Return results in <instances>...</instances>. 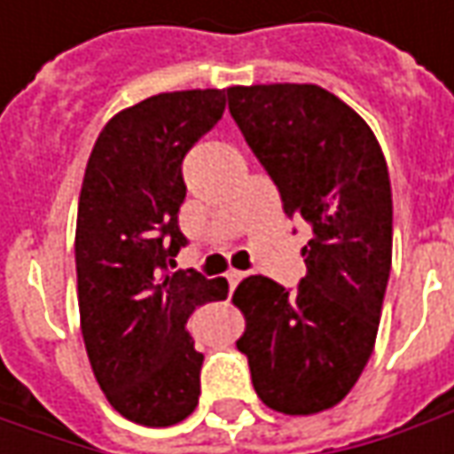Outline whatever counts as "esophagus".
<instances>
[{
    "label": "esophagus",
    "mask_w": 454,
    "mask_h": 454,
    "mask_svg": "<svg viewBox=\"0 0 454 454\" xmlns=\"http://www.w3.org/2000/svg\"><path fill=\"white\" fill-rule=\"evenodd\" d=\"M245 278V272H239V270H230L227 272V283H230V288H235L237 283Z\"/></svg>",
    "instance_id": "34e87169"
}]
</instances>
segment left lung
<instances>
[{
	"label": "left lung",
	"mask_w": 454,
	"mask_h": 454,
	"mask_svg": "<svg viewBox=\"0 0 454 454\" xmlns=\"http://www.w3.org/2000/svg\"><path fill=\"white\" fill-rule=\"evenodd\" d=\"M230 114L280 192L313 227L298 290L250 275L232 303L237 348L262 404L290 417L336 407L372 356L392 270V186L361 115L310 82L227 88Z\"/></svg>",
	"instance_id": "obj_1"
}]
</instances>
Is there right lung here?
Masks as SVG:
<instances>
[{"instance_id": "right-lung-1", "label": "right lung", "mask_w": 454, "mask_h": 454, "mask_svg": "<svg viewBox=\"0 0 454 454\" xmlns=\"http://www.w3.org/2000/svg\"><path fill=\"white\" fill-rule=\"evenodd\" d=\"M224 90H174L123 108L85 166L75 224L80 331L106 399L146 427L200 404L201 356L186 321L227 298V280L168 270L186 245L179 207L186 151L217 123Z\"/></svg>"}]
</instances>
